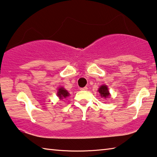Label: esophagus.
Returning a JSON list of instances; mask_svg holds the SVG:
<instances>
[{"instance_id":"esophagus-1","label":"esophagus","mask_w":157,"mask_h":157,"mask_svg":"<svg viewBox=\"0 0 157 157\" xmlns=\"http://www.w3.org/2000/svg\"><path fill=\"white\" fill-rule=\"evenodd\" d=\"M88 89L87 86H84V87H82V88H80V90L82 91H86Z\"/></svg>"}]
</instances>
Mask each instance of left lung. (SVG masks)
<instances>
[{"mask_svg": "<svg viewBox=\"0 0 157 157\" xmlns=\"http://www.w3.org/2000/svg\"><path fill=\"white\" fill-rule=\"evenodd\" d=\"M99 93H100L101 96L102 97H104V98H107L110 96V94H109L108 89L105 85H102L100 88L98 89Z\"/></svg>", "mask_w": 157, "mask_h": 157, "instance_id": "8db88e82", "label": "left lung"}]
</instances>
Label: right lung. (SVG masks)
Instances as JSON below:
<instances>
[{
    "label": "right lung",
    "mask_w": 157,
    "mask_h": 157,
    "mask_svg": "<svg viewBox=\"0 0 157 157\" xmlns=\"http://www.w3.org/2000/svg\"><path fill=\"white\" fill-rule=\"evenodd\" d=\"M57 96L59 97L60 99H63V98H66L67 96H69L68 91H67L66 89L63 88H60L58 90V93H57Z\"/></svg>",
    "instance_id": "obj_1"
}]
</instances>
